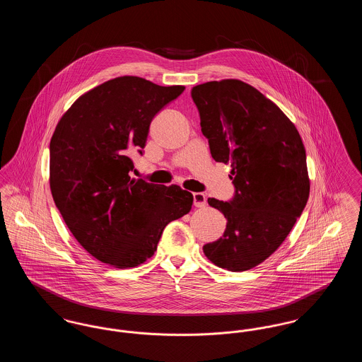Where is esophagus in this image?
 Wrapping results in <instances>:
<instances>
[{"mask_svg": "<svg viewBox=\"0 0 362 362\" xmlns=\"http://www.w3.org/2000/svg\"><path fill=\"white\" fill-rule=\"evenodd\" d=\"M192 199H194V206H206V195H205V194H202V192H194V194H192Z\"/></svg>", "mask_w": 362, "mask_h": 362, "instance_id": "esophagus-1", "label": "esophagus"}]
</instances>
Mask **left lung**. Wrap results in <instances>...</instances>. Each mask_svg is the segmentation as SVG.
<instances>
[{"instance_id":"1","label":"left lung","mask_w":362,"mask_h":362,"mask_svg":"<svg viewBox=\"0 0 362 362\" xmlns=\"http://www.w3.org/2000/svg\"><path fill=\"white\" fill-rule=\"evenodd\" d=\"M202 134L218 163H230L236 194L209 198L226 218L223 238L204 245L216 266L245 272L274 254L310 197L303 139L276 105L241 80L209 81L191 89Z\"/></svg>"}]
</instances>
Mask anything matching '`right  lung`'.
Here are the masks:
<instances>
[{"label":"right lung","instance_id":"add662e5","mask_svg":"<svg viewBox=\"0 0 362 362\" xmlns=\"http://www.w3.org/2000/svg\"><path fill=\"white\" fill-rule=\"evenodd\" d=\"M185 90L136 76L81 95L50 141V189L70 232L93 258L117 269L153 257L163 230L187 214L192 194L130 176L129 153L145 148L156 114Z\"/></svg>","mask_w":362,"mask_h":362}]
</instances>
